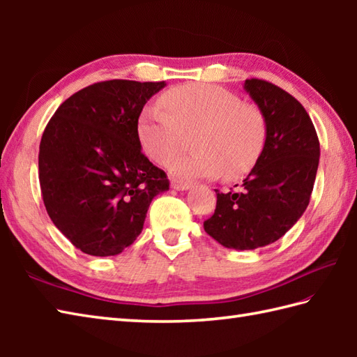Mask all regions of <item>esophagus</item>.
I'll use <instances>...</instances> for the list:
<instances>
[{
	"mask_svg": "<svg viewBox=\"0 0 357 357\" xmlns=\"http://www.w3.org/2000/svg\"><path fill=\"white\" fill-rule=\"evenodd\" d=\"M190 187H192L190 183H184V181L172 179V188H174V190H187V188H190Z\"/></svg>",
	"mask_w": 357,
	"mask_h": 357,
	"instance_id": "esophagus-1",
	"label": "esophagus"
}]
</instances>
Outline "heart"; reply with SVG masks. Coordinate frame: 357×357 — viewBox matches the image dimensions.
I'll return each mask as SVG.
<instances>
[{
  "mask_svg": "<svg viewBox=\"0 0 357 357\" xmlns=\"http://www.w3.org/2000/svg\"><path fill=\"white\" fill-rule=\"evenodd\" d=\"M165 107H147L138 119V138L146 155L167 165L195 133L193 153L179 156L170 170L184 178L222 173L238 179L253 170L267 142V121L252 104L222 87L185 84L161 98Z\"/></svg>",
  "mask_w": 357,
  "mask_h": 357,
  "instance_id": "obj_1",
  "label": "heart"
}]
</instances>
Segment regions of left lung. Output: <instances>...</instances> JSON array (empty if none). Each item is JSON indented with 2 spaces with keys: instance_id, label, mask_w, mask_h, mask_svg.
I'll return each mask as SVG.
<instances>
[{
  "instance_id": "left-lung-1",
  "label": "left lung",
  "mask_w": 357,
  "mask_h": 357,
  "mask_svg": "<svg viewBox=\"0 0 357 357\" xmlns=\"http://www.w3.org/2000/svg\"><path fill=\"white\" fill-rule=\"evenodd\" d=\"M245 90L267 121L259 161L238 190L216 192L204 230L219 244L255 250L282 238L304 215L313 192L319 139L302 104L268 81L245 79Z\"/></svg>"
}]
</instances>
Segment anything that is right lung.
Here are the masks:
<instances>
[{"label": "right lung", "instance_id": "add662e5", "mask_svg": "<svg viewBox=\"0 0 357 357\" xmlns=\"http://www.w3.org/2000/svg\"><path fill=\"white\" fill-rule=\"evenodd\" d=\"M164 81L110 79L81 89L44 128L38 176L45 210L82 253L115 256L142 230L151 199L169 190L141 151L138 119Z\"/></svg>", "mask_w": 357, "mask_h": 357}]
</instances>
